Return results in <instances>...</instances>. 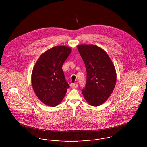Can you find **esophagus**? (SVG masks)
<instances>
[{
	"mask_svg": "<svg viewBox=\"0 0 147 147\" xmlns=\"http://www.w3.org/2000/svg\"><path fill=\"white\" fill-rule=\"evenodd\" d=\"M71 86L72 88H76L78 86V85L77 84H71Z\"/></svg>",
	"mask_w": 147,
	"mask_h": 147,
	"instance_id": "obj_1",
	"label": "esophagus"
}]
</instances>
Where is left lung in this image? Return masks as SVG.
I'll return each mask as SVG.
<instances>
[{
	"instance_id": "left-lung-1",
	"label": "left lung",
	"mask_w": 147,
	"mask_h": 147,
	"mask_svg": "<svg viewBox=\"0 0 147 147\" xmlns=\"http://www.w3.org/2000/svg\"><path fill=\"white\" fill-rule=\"evenodd\" d=\"M84 61L86 84L82 90L85 100L91 106L104 104L112 94L116 83V71L112 61L102 49L94 45L77 46Z\"/></svg>"
}]
</instances>
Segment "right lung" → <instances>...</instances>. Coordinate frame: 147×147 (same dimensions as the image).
I'll return each instance as SVG.
<instances>
[{"mask_svg": "<svg viewBox=\"0 0 147 147\" xmlns=\"http://www.w3.org/2000/svg\"><path fill=\"white\" fill-rule=\"evenodd\" d=\"M71 51L68 46L53 47L43 53L34 67L32 88L36 96L45 105L54 107L59 104L69 88L62 67Z\"/></svg>", "mask_w": 147, "mask_h": 147, "instance_id": "add662e5", "label": "right lung"}]
</instances>
